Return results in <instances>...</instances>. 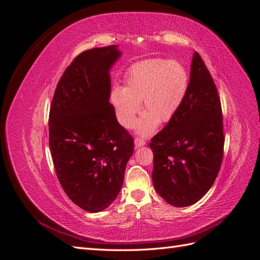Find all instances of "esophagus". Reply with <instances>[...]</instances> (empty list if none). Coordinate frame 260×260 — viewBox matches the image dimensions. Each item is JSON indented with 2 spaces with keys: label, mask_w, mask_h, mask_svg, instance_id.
<instances>
[{
  "label": "esophagus",
  "mask_w": 260,
  "mask_h": 260,
  "mask_svg": "<svg viewBox=\"0 0 260 260\" xmlns=\"http://www.w3.org/2000/svg\"><path fill=\"white\" fill-rule=\"evenodd\" d=\"M144 145H145V141L143 139L136 138V140H135V146H136V148H139V147L144 146Z\"/></svg>",
  "instance_id": "34e87169"
}]
</instances>
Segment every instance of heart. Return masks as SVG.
<instances>
[{"label":"heart","mask_w":260,"mask_h":260,"mask_svg":"<svg viewBox=\"0 0 260 260\" xmlns=\"http://www.w3.org/2000/svg\"><path fill=\"white\" fill-rule=\"evenodd\" d=\"M188 88V74L178 60L147 59L132 65L124 77V86L115 85L111 102L118 122L131 128L142 101L145 113L135 129L149 136L159 122L171 120L182 105Z\"/></svg>","instance_id":"heart-1"}]
</instances>
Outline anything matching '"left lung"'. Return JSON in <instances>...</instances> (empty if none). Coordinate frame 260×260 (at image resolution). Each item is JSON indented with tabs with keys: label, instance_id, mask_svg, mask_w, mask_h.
I'll list each match as a JSON object with an SVG mask.
<instances>
[{
	"label": "left lung",
	"instance_id": "1",
	"mask_svg": "<svg viewBox=\"0 0 260 260\" xmlns=\"http://www.w3.org/2000/svg\"><path fill=\"white\" fill-rule=\"evenodd\" d=\"M221 103L214 80L198 52L178 113L149 143L154 154L153 184L168 204L186 207L205 195L223 156Z\"/></svg>",
	"mask_w": 260,
	"mask_h": 260
}]
</instances>
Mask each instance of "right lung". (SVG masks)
Masks as SVG:
<instances>
[{
	"label": "right lung",
	"mask_w": 260,
	"mask_h": 260,
	"mask_svg": "<svg viewBox=\"0 0 260 260\" xmlns=\"http://www.w3.org/2000/svg\"><path fill=\"white\" fill-rule=\"evenodd\" d=\"M118 45L84 51L57 83L49 119V143L61 187L77 206L106 209L119 194L133 138L117 121L109 70Z\"/></svg>",
	"instance_id": "1"
}]
</instances>
